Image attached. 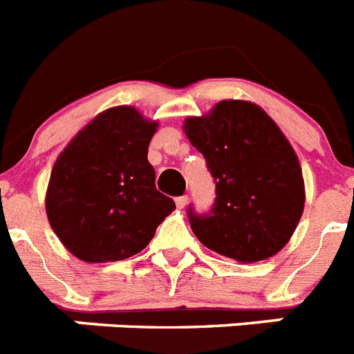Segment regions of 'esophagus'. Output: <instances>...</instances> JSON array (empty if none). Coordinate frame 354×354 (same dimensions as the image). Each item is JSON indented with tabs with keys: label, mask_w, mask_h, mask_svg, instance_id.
<instances>
[{
	"label": "esophagus",
	"mask_w": 354,
	"mask_h": 354,
	"mask_svg": "<svg viewBox=\"0 0 354 354\" xmlns=\"http://www.w3.org/2000/svg\"><path fill=\"white\" fill-rule=\"evenodd\" d=\"M174 201H176V205L180 207V209H183V207L187 205V201H189V196H178Z\"/></svg>",
	"instance_id": "1"
}]
</instances>
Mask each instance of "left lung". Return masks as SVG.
Segmentation results:
<instances>
[{
	"instance_id": "obj_1",
	"label": "left lung",
	"mask_w": 354,
	"mask_h": 354,
	"mask_svg": "<svg viewBox=\"0 0 354 354\" xmlns=\"http://www.w3.org/2000/svg\"><path fill=\"white\" fill-rule=\"evenodd\" d=\"M185 135L216 182L209 214L189 207L194 236L239 263L283 250L304 210V180L295 151L272 118L246 100H221L189 117Z\"/></svg>"
}]
</instances>
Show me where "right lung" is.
Here are the masks:
<instances>
[{"mask_svg": "<svg viewBox=\"0 0 354 354\" xmlns=\"http://www.w3.org/2000/svg\"><path fill=\"white\" fill-rule=\"evenodd\" d=\"M158 124L131 106L99 113L55 160L46 189L50 227L86 263L138 254L176 205L156 191L147 149Z\"/></svg>", "mask_w": 354, "mask_h": 354, "instance_id": "add662e5", "label": "right lung"}]
</instances>
